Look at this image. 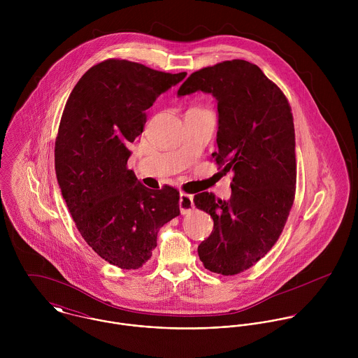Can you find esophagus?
Returning a JSON list of instances; mask_svg holds the SVG:
<instances>
[{"label": "esophagus", "mask_w": 358, "mask_h": 358, "mask_svg": "<svg viewBox=\"0 0 358 358\" xmlns=\"http://www.w3.org/2000/svg\"><path fill=\"white\" fill-rule=\"evenodd\" d=\"M179 208L182 215H187L194 209V203H193V196L182 193L180 200H179Z\"/></svg>", "instance_id": "obj_1"}]
</instances>
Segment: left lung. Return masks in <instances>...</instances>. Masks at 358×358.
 I'll return each instance as SVG.
<instances>
[{"instance_id":"obj_1","label":"left lung","mask_w":358,"mask_h":358,"mask_svg":"<svg viewBox=\"0 0 358 358\" xmlns=\"http://www.w3.org/2000/svg\"><path fill=\"white\" fill-rule=\"evenodd\" d=\"M203 91L217 102V166L233 171L231 197L194 196L213 219L199 245L205 268L234 275L254 266L280 238L296 190L295 128L284 92L247 60L234 59L190 74L178 95Z\"/></svg>"}]
</instances>
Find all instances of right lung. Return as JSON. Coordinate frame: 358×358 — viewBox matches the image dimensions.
I'll return each instance as SVG.
<instances>
[{"label": "right lung", "instance_id": "obj_1", "mask_svg": "<svg viewBox=\"0 0 358 358\" xmlns=\"http://www.w3.org/2000/svg\"><path fill=\"white\" fill-rule=\"evenodd\" d=\"M186 74L107 59L80 78L64 106L55 142L62 196L87 244L120 268L142 267L159 227L180 213L175 187L148 189L127 162L146 110Z\"/></svg>", "mask_w": 358, "mask_h": 358}]
</instances>
